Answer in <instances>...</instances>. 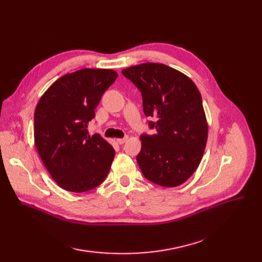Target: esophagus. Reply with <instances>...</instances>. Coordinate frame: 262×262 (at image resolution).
I'll return each mask as SVG.
<instances>
[{
  "label": "esophagus",
  "instance_id": "esophagus-1",
  "mask_svg": "<svg viewBox=\"0 0 262 262\" xmlns=\"http://www.w3.org/2000/svg\"><path fill=\"white\" fill-rule=\"evenodd\" d=\"M126 141H127V137H126V138H119V139H117V142L119 144H123V143H125Z\"/></svg>",
  "mask_w": 262,
  "mask_h": 262
}]
</instances>
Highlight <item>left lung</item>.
<instances>
[{"instance_id":"obj_1","label":"left lung","mask_w":262,"mask_h":262,"mask_svg":"<svg viewBox=\"0 0 262 262\" xmlns=\"http://www.w3.org/2000/svg\"><path fill=\"white\" fill-rule=\"evenodd\" d=\"M142 94L143 112L157 133L143 135L137 156L146 180L162 187L184 184L200 166L208 138L201 93L190 77L163 63L122 70Z\"/></svg>"}]
</instances>
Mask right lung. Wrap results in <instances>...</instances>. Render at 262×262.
Listing matches in <instances>:
<instances>
[{"instance_id": "obj_1", "label": "right lung", "mask_w": 262, "mask_h": 262, "mask_svg": "<svg viewBox=\"0 0 262 262\" xmlns=\"http://www.w3.org/2000/svg\"><path fill=\"white\" fill-rule=\"evenodd\" d=\"M118 73L81 69L49 87L35 109L34 138L38 154L57 185L70 192L100 186L108 175L115 149L99 134L88 135V122Z\"/></svg>"}]
</instances>
